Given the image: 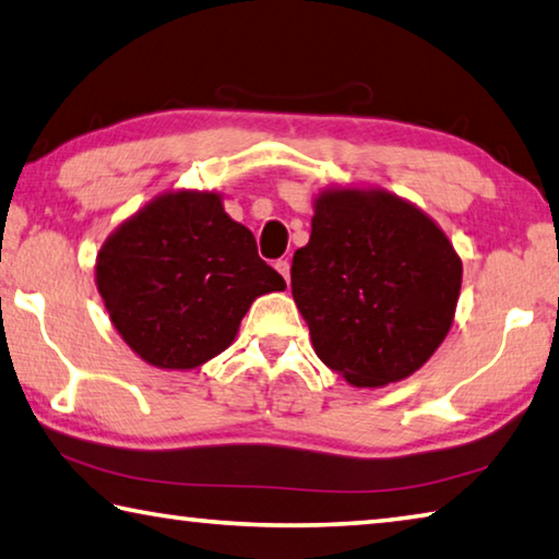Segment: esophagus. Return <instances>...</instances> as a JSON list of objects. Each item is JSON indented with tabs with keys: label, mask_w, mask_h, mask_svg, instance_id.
<instances>
[{
	"label": "esophagus",
	"mask_w": 559,
	"mask_h": 559,
	"mask_svg": "<svg viewBox=\"0 0 559 559\" xmlns=\"http://www.w3.org/2000/svg\"><path fill=\"white\" fill-rule=\"evenodd\" d=\"M276 271L281 273L283 278H286V283H290V263H288V259L276 261Z\"/></svg>",
	"instance_id": "34e87169"
}]
</instances>
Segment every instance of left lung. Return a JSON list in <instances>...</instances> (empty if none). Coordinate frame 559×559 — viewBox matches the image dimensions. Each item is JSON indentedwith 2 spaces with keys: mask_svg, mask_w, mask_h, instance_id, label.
Returning a JSON list of instances; mask_svg holds the SVG:
<instances>
[{
  "mask_svg": "<svg viewBox=\"0 0 559 559\" xmlns=\"http://www.w3.org/2000/svg\"><path fill=\"white\" fill-rule=\"evenodd\" d=\"M310 226L290 288L316 355L353 386L412 377L456 316L463 263L449 236L382 187L323 189Z\"/></svg>",
  "mask_w": 559,
  "mask_h": 559,
  "instance_id": "obj_1",
  "label": "left lung"
}]
</instances>
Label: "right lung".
<instances>
[{"instance_id": "1", "label": "right lung", "mask_w": 559, "mask_h": 559, "mask_svg": "<svg viewBox=\"0 0 559 559\" xmlns=\"http://www.w3.org/2000/svg\"><path fill=\"white\" fill-rule=\"evenodd\" d=\"M112 328L157 370H194L224 353L251 302L286 281L219 192L173 189L128 216L96 257Z\"/></svg>"}]
</instances>
